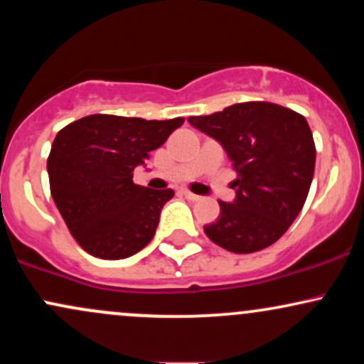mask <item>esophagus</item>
<instances>
[{
	"label": "esophagus",
	"instance_id": "34e87169",
	"mask_svg": "<svg viewBox=\"0 0 364 364\" xmlns=\"http://www.w3.org/2000/svg\"><path fill=\"white\" fill-rule=\"evenodd\" d=\"M181 195L185 196V198L190 200V202H196V200H200V196H198V195L191 193V191H188V190H181Z\"/></svg>",
	"mask_w": 364,
	"mask_h": 364
}]
</instances>
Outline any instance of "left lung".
<instances>
[{
  "instance_id": "1",
  "label": "left lung",
  "mask_w": 364,
  "mask_h": 364,
  "mask_svg": "<svg viewBox=\"0 0 364 364\" xmlns=\"http://www.w3.org/2000/svg\"><path fill=\"white\" fill-rule=\"evenodd\" d=\"M188 121L223 145L237 174L235 202H219L217 220L203 228L208 240L232 253L274 245L301 212L311 186L316 149L308 121L263 101Z\"/></svg>"
}]
</instances>
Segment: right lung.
Segmentation results:
<instances>
[{"mask_svg":"<svg viewBox=\"0 0 364 364\" xmlns=\"http://www.w3.org/2000/svg\"><path fill=\"white\" fill-rule=\"evenodd\" d=\"M183 123L90 114L58 132L48 157L51 195L92 257L121 260L150 243L174 191L135 185L133 171Z\"/></svg>","mask_w":364,"mask_h":364,"instance_id":"1","label":"right lung"}]
</instances>
